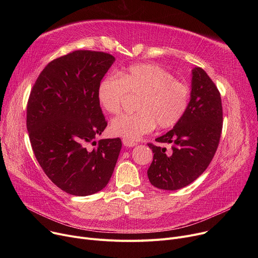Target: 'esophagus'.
Here are the masks:
<instances>
[{"instance_id":"obj_1","label":"esophagus","mask_w":258,"mask_h":258,"mask_svg":"<svg viewBox=\"0 0 258 258\" xmlns=\"http://www.w3.org/2000/svg\"><path fill=\"white\" fill-rule=\"evenodd\" d=\"M122 143H123V145L126 146V147H133L135 145H137L136 142H132V141H128L126 139H122Z\"/></svg>"}]
</instances>
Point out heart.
Masks as SVG:
<instances>
[{
    "label": "heart",
    "instance_id": "1",
    "mask_svg": "<svg viewBox=\"0 0 258 258\" xmlns=\"http://www.w3.org/2000/svg\"><path fill=\"white\" fill-rule=\"evenodd\" d=\"M121 77L108 75L99 84L97 97L108 114H119L128 95L140 96L137 114L115 118L110 131L115 136L136 141L158 126L169 128L186 113L190 90L183 81L157 64L141 63L128 67Z\"/></svg>",
    "mask_w": 258,
    "mask_h": 258
}]
</instances>
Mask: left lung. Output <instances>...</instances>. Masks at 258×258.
Masks as SVG:
<instances>
[{
	"label": "left lung",
	"instance_id": "obj_1",
	"mask_svg": "<svg viewBox=\"0 0 258 258\" xmlns=\"http://www.w3.org/2000/svg\"><path fill=\"white\" fill-rule=\"evenodd\" d=\"M223 128L221 94L207 73L200 67L192 70L190 101L183 118L159 143H148L154 153L147 170L152 185L164 190H178L197 180L206 170L218 150Z\"/></svg>",
	"mask_w": 258,
	"mask_h": 258
}]
</instances>
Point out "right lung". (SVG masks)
I'll return each instance as SVG.
<instances>
[{"label":"right lung","mask_w":258,"mask_h":258,"mask_svg":"<svg viewBox=\"0 0 258 258\" xmlns=\"http://www.w3.org/2000/svg\"><path fill=\"white\" fill-rule=\"evenodd\" d=\"M114 61L104 52H71L50 61L30 93L27 130L35 158L47 177L72 196L100 191L117 163L121 140L95 141L107 125L97 91Z\"/></svg>","instance_id":"right-lung-1"}]
</instances>
